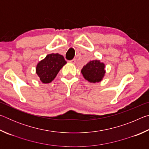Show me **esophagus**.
<instances>
[{
    "instance_id": "34e87169",
    "label": "esophagus",
    "mask_w": 149,
    "mask_h": 149,
    "mask_svg": "<svg viewBox=\"0 0 149 149\" xmlns=\"http://www.w3.org/2000/svg\"><path fill=\"white\" fill-rule=\"evenodd\" d=\"M69 63H71V64H75V59L74 58V59H73V60H69Z\"/></svg>"
}]
</instances>
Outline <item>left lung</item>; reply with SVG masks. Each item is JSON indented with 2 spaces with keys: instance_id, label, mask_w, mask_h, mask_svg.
I'll use <instances>...</instances> for the list:
<instances>
[{
  "instance_id": "1",
  "label": "left lung",
  "mask_w": 149,
  "mask_h": 149,
  "mask_svg": "<svg viewBox=\"0 0 149 149\" xmlns=\"http://www.w3.org/2000/svg\"><path fill=\"white\" fill-rule=\"evenodd\" d=\"M105 65L100 60H93L83 67L81 74L88 81L91 83L100 82L105 74Z\"/></svg>"
}]
</instances>
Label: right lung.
I'll return each instance as SVG.
<instances>
[{"label":"right lung","mask_w":149,"mask_h":149,"mask_svg":"<svg viewBox=\"0 0 149 149\" xmlns=\"http://www.w3.org/2000/svg\"><path fill=\"white\" fill-rule=\"evenodd\" d=\"M66 64L64 56L59 54H50L37 65L36 73L43 84H49Z\"/></svg>","instance_id":"1"}]
</instances>
